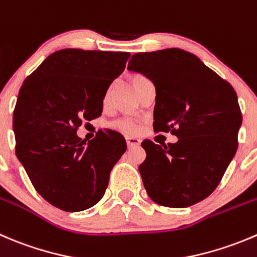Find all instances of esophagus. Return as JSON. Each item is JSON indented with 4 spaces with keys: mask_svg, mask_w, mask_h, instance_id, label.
<instances>
[{
    "mask_svg": "<svg viewBox=\"0 0 257 257\" xmlns=\"http://www.w3.org/2000/svg\"><path fill=\"white\" fill-rule=\"evenodd\" d=\"M125 141L128 147H138L141 144V141L136 138V137H125Z\"/></svg>",
    "mask_w": 257,
    "mask_h": 257,
    "instance_id": "obj_1",
    "label": "esophagus"
}]
</instances>
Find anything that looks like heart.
<instances>
[{
	"label": "heart",
	"instance_id": "b5f03b06",
	"mask_svg": "<svg viewBox=\"0 0 257 257\" xmlns=\"http://www.w3.org/2000/svg\"><path fill=\"white\" fill-rule=\"evenodd\" d=\"M146 80H147L146 76L141 75V74H132V75L129 76V81H131L134 90H137V89L139 88V85ZM115 126L118 129H120V131H124L126 132V133H131V134L136 133V132L138 131V125H137L136 123H133L132 120H128V119H121V120L116 121Z\"/></svg>",
	"mask_w": 257,
	"mask_h": 257
}]
</instances>
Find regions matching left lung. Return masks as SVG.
Instances as JSON below:
<instances>
[{
    "instance_id": "8db88e82",
    "label": "left lung",
    "mask_w": 257,
    "mask_h": 257,
    "mask_svg": "<svg viewBox=\"0 0 257 257\" xmlns=\"http://www.w3.org/2000/svg\"><path fill=\"white\" fill-rule=\"evenodd\" d=\"M128 70L156 88L153 128L176 143L142 142L139 166L152 201L173 208L195 205L212 193L237 151L242 115L235 89L196 55L181 49L134 54Z\"/></svg>"
}]
</instances>
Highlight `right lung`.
<instances>
[{"label":"right lung","instance_id":"1","mask_svg":"<svg viewBox=\"0 0 257 257\" xmlns=\"http://www.w3.org/2000/svg\"><path fill=\"white\" fill-rule=\"evenodd\" d=\"M129 52L64 49L25 79L14 110L16 156L35 189L66 212L101 200L114 164L126 149L118 132L99 131L90 142L76 136L84 120L101 115L110 84Z\"/></svg>","mask_w":257,"mask_h":257}]
</instances>
